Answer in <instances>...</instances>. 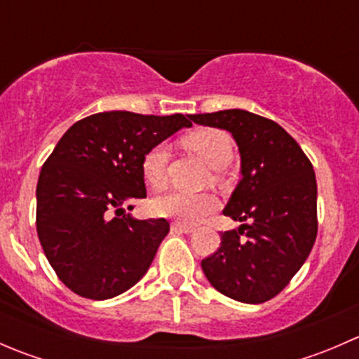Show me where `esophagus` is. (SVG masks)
<instances>
[{
  "mask_svg": "<svg viewBox=\"0 0 359 359\" xmlns=\"http://www.w3.org/2000/svg\"><path fill=\"white\" fill-rule=\"evenodd\" d=\"M172 231L173 233H179V234H191L194 233V227L193 226H186V224H180V222H173L172 224Z\"/></svg>",
  "mask_w": 359,
  "mask_h": 359,
  "instance_id": "esophagus-1",
  "label": "esophagus"
}]
</instances>
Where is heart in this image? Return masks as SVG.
I'll return each instance as SVG.
<instances>
[{"label":"heart","mask_w":359,"mask_h":359,"mask_svg":"<svg viewBox=\"0 0 359 359\" xmlns=\"http://www.w3.org/2000/svg\"><path fill=\"white\" fill-rule=\"evenodd\" d=\"M186 142L212 170L226 168L233 158V140L222 130H198L187 137ZM166 161L168 146L165 142L156 144L144 154L142 175L147 184L153 187H161L165 184ZM151 208L159 217H170L184 224H196L217 208V198L208 193L193 194L168 191L154 198Z\"/></svg>","instance_id":"obj_1"}]
</instances>
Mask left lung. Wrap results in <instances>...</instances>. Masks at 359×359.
I'll list each match as a JSON object with an SVG mask.
<instances>
[{
    "mask_svg": "<svg viewBox=\"0 0 359 359\" xmlns=\"http://www.w3.org/2000/svg\"><path fill=\"white\" fill-rule=\"evenodd\" d=\"M191 119L227 130L241 159V180L224 208L241 226L220 233V248L201 260L203 273L226 297L266 302L287 287L316 240L313 165L278 123L253 112L226 109Z\"/></svg>",
    "mask_w": 359,
    "mask_h": 359,
    "instance_id": "8db88e82",
    "label": "left lung"
}]
</instances>
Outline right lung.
<instances>
[{
	"label": "right lung",
	"mask_w": 359,
	"mask_h": 359,
	"mask_svg": "<svg viewBox=\"0 0 359 359\" xmlns=\"http://www.w3.org/2000/svg\"><path fill=\"white\" fill-rule=\"evenodd\" d=\"M187 118L99 112L57 142L36 187V229L50 266L74 293L112 299L147 273L170 224L137 220L125 206L146 198L144 154L191 128Z\"/></svg>",
	"instance_id": "1"
}]
</instances>
